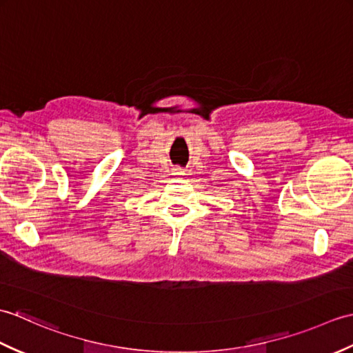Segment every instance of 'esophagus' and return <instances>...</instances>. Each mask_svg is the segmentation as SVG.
Listing matches in <instances>:
<instances>
[{
  "label": "esophagus",
  "instance_id": "obj_1",
  "mask_svg": "<svg viewBox=\"0 0 353 353\" xmlns=\"http://www.w3.org/2000/svg\"><path fill=\"white\" fill-rule=\"evenodd\" d=\"M174 174H177V176H182V174H183V171H182L181 168H176V170H174Z\"/></svg>",
  "mask_w": 353,
  "mask_h": 353
}]
</instances>
